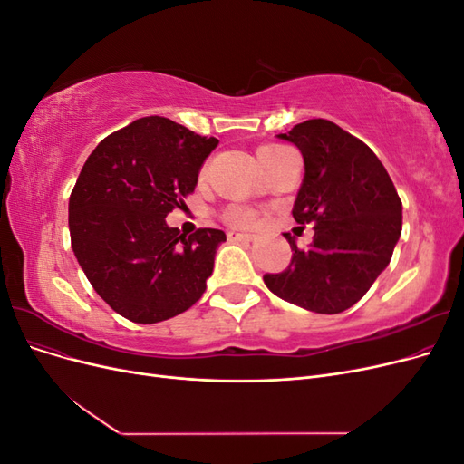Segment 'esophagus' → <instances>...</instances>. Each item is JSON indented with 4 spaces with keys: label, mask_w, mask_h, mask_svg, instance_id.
<instances>
[{
    "label": "esophagus",
    "mask_w": 464,
    "mask_h": 464,
    "mask_svg": "<svg viewBox=\"0 0 464 464\" xmlns=\"http://www.w3.org/2000/svg\"><path fill=\"white\" fill-rule=\"evenodd\" d=\"M251 234H247V232H237V230H230L228 232V240L230 242H251Z\"/></svg>",
    "instance_id": "esophagus-1"
}]
</instances>
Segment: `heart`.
Segmentation results:
<instances>
[{
	"label": "heart",
	"instance_id": "1",
	"mask_svg": "<svg viewBox=\"0 0 464 464\" xmlns=\"http://www.w3.org/2000/svg\"><path fill=\"white\" fill-rule=\"evenodd\" d=\"M276 150H280V147H276V145H263L257 150V159L259 160L269 159L271 154H275ZM254 218H256L254 213H251V210H247V208H242V207H234V208H230L228 213H227V220L232 222V224H251V222H254Z\"/></svg>",
	"mask_w": 464,
	"mask_h": 464
}]
</instances>
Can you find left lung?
Returning <instances> with one entry per match:
<instances>
[{"label":"left lung","instance_id":"8db88e82","mask_svg":"<svg viewBox=\"0 0 464 464\" xmlns=\"http://www.w3.org/2000/svg\"><path fill=\"white\" fill-rule=\"evenodd\" d=\"M304 157V179L292 215L314 224V242L300 249L285 234L292 259L283 273L263 276L278 298L315 314L354 305L385 271L402 230L399 193L375 157L329 120H307L288 133Z\"/></svg>","mask_w":464,"mask_h":464}]
</instances>
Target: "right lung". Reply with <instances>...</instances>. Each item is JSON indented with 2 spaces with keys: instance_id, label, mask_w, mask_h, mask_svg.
<instances>
[{
  "instance_id": "1",
  "label": "right lung",
  "mask_w": 464,
  "mask_h": 464,
  "mask_svg": "<svg viewBox=\"0 0 464 464\" xmlns=\"http://www.w3.org/2000/svg\"><path fill=\"white\" fill-rule=\"evenodd\" d=\"M218 145L168 118L149 116L102 139L69 198V232L89 283L133 323L170 319L198 302L227 234L191 236L166 224L198 186Z\"/></svg>"
}]
</instances>
